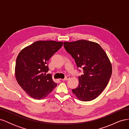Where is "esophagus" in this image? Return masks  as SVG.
I'll list each match as a JSON object with an SVG mask.
<instances>
[{"label":"esophagus","instance_id":"34e87169","mask_svg":"<svg viewBox=\"0 0 129 129\" xmlns=\"http://www.w3.org/2000/svg\"><path fill=\"white\" fill-rule=\"evenodd\" d=\"M70 79V77L69 76H66L64 79H62V80H63V81H67V80H69Z\"/></svg>","mask_w":129,"mask_h":129}]
</instances>
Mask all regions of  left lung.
I'll use <instances>...</instances> for the list:
<instances>
[{
  "label": "left lung",
  "instance_id": "1",
  "mask_svg": "<svg viewBox=\"0 0 129 129\" xmlns=\"http://www.w3.org/2000/svg\"><path fill=\"white\" fill-rule=\"evenodd\" d=\"M64 47L75 59L77 68L83 70L73 93L84 102L95 99L107 87L112 74V65L106 53L99 44L85 40L64 42Z\"/></svg>",
  "mask_w": 129,
  "mask_h": 129
}]
</instances>
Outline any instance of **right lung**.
I'll list each match as a JSON object with an SVG mask.
<instances>
[{
	"label": "right lung",
	"instance_id": "obj_1",
	"mask_svg": "<svg viewBox=\"0 0 129 129\" xmlns=\"http://www.w3.org/2000/svg\"><path fill=\"white\" fill-rule=\"evenodd\" d=\"M63 43L37 41L19 53L15 67V76L22 89L33 99L42 100L51 92L57 84L50 74L47 63Z\"/></svg>",
	"mask_w": 129,
	"mask_h": 129
}]
</instances>
